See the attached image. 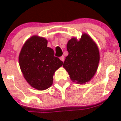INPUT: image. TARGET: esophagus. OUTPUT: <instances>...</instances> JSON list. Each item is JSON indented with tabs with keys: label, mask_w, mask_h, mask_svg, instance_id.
<instances>
[{
	"label": "esophagus",
	"mask_w": 121,
	"mask_h": 121,
	"mask_svg": "<svg viewBox=\"0 0 121 121\" xmlns=\"http://www.w3.org/2000/svg\"><path fill=\"white\" fill-rule=\"evenodd\" d=\"M59 59H60V60H62V62H64V59H65V58H64V56H62L61 57H60Z\"/></svg>",
	"instance_id": "1"
}]
</instances>
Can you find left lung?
<instances>
[{"label":"left lung","mask_w":121,"mask_h":121,"mask_svg":"<svg viewBox=\"0 0 121 121\" xmlns=\"http://www.w3.org/2000/svg\"><path fill=\"white\" fill-rule=\"evenodd\" d=\"M68 55L63 67L68 72L71 81L77 84H85L90 81L98 70L100 54L97 44L86 33L81 39L73 37L67 45Z\"/></svg>","instance_id":"1"}]
</instances>
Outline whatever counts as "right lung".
<instances>
[{
    "instance_id": "1",
    "label": "right lung",
    "mask_w": 121,
    "mask_h": 121,
    "mask_svg": "<svg viewBox=\"0 0 121 121\" xmlns=\"http://www.w3.org/2000/svg\"><path fill=\"white\" fill-rule=\"evenodd\" d=\"M44 37L33 36L23 44L19 56L21 71L33 88L45 90L52 85L53 76L63 62L54 56Z\"/></svg>"
}]
</instances>
